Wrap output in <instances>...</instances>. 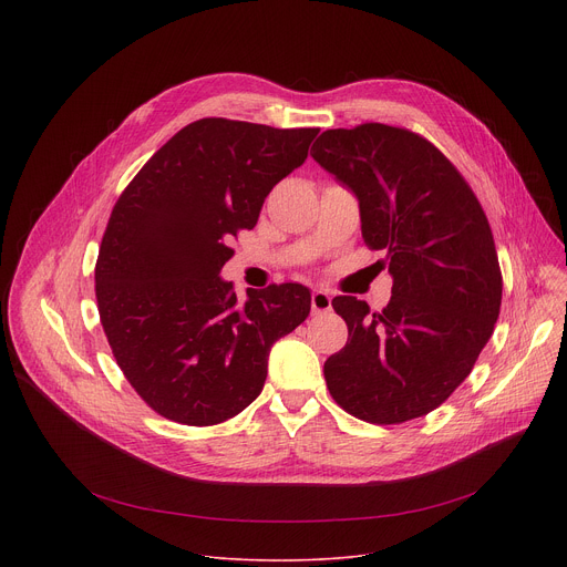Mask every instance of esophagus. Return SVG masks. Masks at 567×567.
Returning <instances> with one entry per match:
<instances>
[{"label":"esophagus","mask_w":567,"mask_h":567,"mask_svg":"<svg viewBox=\"0 0 567 567\" xmlns=\"http://www.w3.org/2000/svg\"><path fill=\"white\" fill-rule=\"evenodd\" d=\"M332 309V296L326 289L311 291V311L313 313H328Z\"/></svg>","instance_id":"34e87169"}]
</instances>
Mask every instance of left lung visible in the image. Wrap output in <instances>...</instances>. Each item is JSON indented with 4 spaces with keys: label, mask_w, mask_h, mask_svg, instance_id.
Instances as JSON below:
<instances>
[{
    "label": "left lung",
    "mask_w": 567,
    "mask_h": 567,
    "mask_svg": "<svg viewBox=\"0 0 567 567\" xmlns=\"http://www.w3.org/2000/svg\"><path fill=\"white\" fill-rule=\"evenodd\" d=\"M311 156L357 195L365 245L385 251L392 276L383 311L354 296L332 300L348 343L322 370L330 394L370 424L422 417L494 334L503 276L487 215L451 161L411 130H328Z\"/></svg>",
    "instance_id": "8db88e82"
}]
</instances>
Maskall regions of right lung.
I'll list each match as a JSON object with an SVG mask.
<instances>
[{
	"label": "right lung",
	"mask_w": 567,
	"mask_h": 567,
	"mask_svg": "<svg viewBox=\"0 0 567 567\" xmlns=\"http://www.w3.org/2000/svg\"><path fill=\"white\" fill-rule=\"evenodd\" d=\"M316 127L202 118L158 147L121 193L96 260L112 354L161 417L213 426L262 392L271 346L309 316L296 282L219 278L230 235L254 228L271 188L305 164Z\"/></svg>",
	"instance_id": "obj_1"
}]
</instances>
